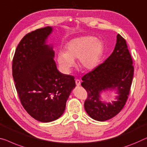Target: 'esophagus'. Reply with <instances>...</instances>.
<instances>
[{"mask_svg": "<svg viewBox=\"0 0 147 147\" xmlns=\"http://www.w3.org/2000/svg\"><path fill=\"white\" fill-rule=\"evenodd\" d=\"M76 84L77 86H80L81 85V81L80 80H78V79H76Z\"/></svg>", "mask_w": 147, "mask_h": 147, "instance_id": "1", "label": "esophagus"}]
</instances>
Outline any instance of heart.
Here are the masks:
<instances>
[{
  "mask_svg": "<svg viewBox=\"0 0 147 147\" xmlns=\"http://www.w3.org/2000/svg\"><path fill=\"white\" fill-rule=\"evenodd\" d=\"M65 49L66 52L60 51L57 55V61L63 73H69L75 66V59L78 58L80 68L91 71L100 64L104 53V44L95 37L87 36L70 40Z\"/></svg>",
  "mask_w": 147,
  "mask_h": 147,
  "instance_id": "obj_1",
  "label": "heart"
}]
</instances>
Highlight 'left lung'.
<instances>
[{
    "label": "left lung",
    "instance_id": "left-lung-1",
    "mask_svg": "<svg viewBox=\"0 0 147 147\" xmlns=\"http://www.w3.org/2000/svg\"><path fill=\"white\" fill-rule=\"evenodd\" d=\"M133 72V60L126 41L118 34L111 56L82 79L81 85L88 92L84 107L90 117L105 121L122 110L128 98ZM107 91H115L118 94L114 101L107 102L101 97L102 93Z\"/></svg>",
    "mask_w": 147,
    "mask_h": 147
}]
</instances>
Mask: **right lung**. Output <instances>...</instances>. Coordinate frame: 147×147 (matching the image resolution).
I'll return each mask as SVG.
<instances>
[{
	"mask_svg": "<svg viewBox=\"0 0 147 147\" xmlns=\"http://www.w3.org/2000/svg\"><path fill=\"white\" fill-rule=\"evenodd\" d=\"M53 28L27 34L17 46L12 76L20 102L31 117L40 122L58 119L76 88L74 77L61 73L54 61L52 44L47 40Z\"/></svg>",
	"mask_w": 147,
	"mask_h": 147,
	"instance_id": "right-lung-1",
	"label": "right lung"
}]
</instances>
